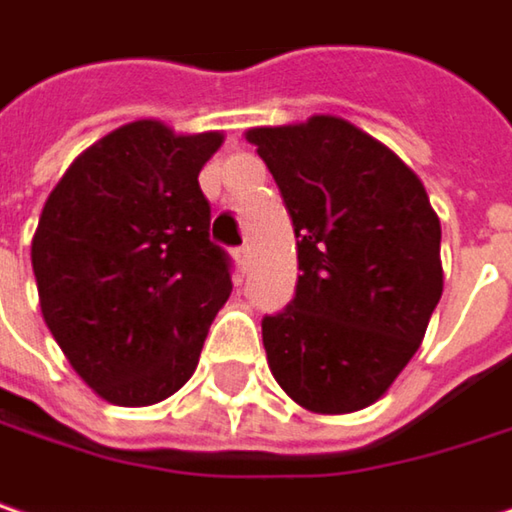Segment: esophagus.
<instances>
[{"label":"esophagus","instance_id":"34e87169","mask_svg":"<svg viewBox=\"0 0 512 512\" xmlns=\"http://www.w3.org/2000/svg\"><path fill=\"white\" fill-rule=\"evenodd\" d=\"M249 260H252L249 246H243V249H237V252H234V263H237V269H240V272H246V269H249Z\"/></svg>","mask_w":512,"mask_h":512}]
</instances>
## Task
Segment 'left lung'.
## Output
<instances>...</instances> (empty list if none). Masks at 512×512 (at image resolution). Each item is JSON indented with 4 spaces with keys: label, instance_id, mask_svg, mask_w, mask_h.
I'll return each mask as SVG.
<instances>
[{
    "label": "left lung",
    "instance_id": "8db88e82",
    "mask_svg": "<svg viewBox=\"0 0 512 512\" xmlns=\"http://www.w3.org/2000/svg\"><path fill=\"white\" fill-rule=\"evenodd\" d=\"M295 226L298 284L263 318L275 382L313 414L376 403L403 374L443 295L440 220L420 176L339 115L252 127Z\"/></svg>",
    "mask_w": 512,
    "mask_h": 512
}]
</instances>
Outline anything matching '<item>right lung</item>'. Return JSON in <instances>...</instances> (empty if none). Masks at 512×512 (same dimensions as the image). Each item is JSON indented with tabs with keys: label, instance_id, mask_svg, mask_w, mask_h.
Instances as JSON below:
<instances>
[{
	"label": "right lung",
	"instance_id": "right-lung-1",
	"mask_svg": "<svg viewBox=\"0 0 512 512\" xmlns=\"http://www.w3.org/2000/svg\"><path fill=\"white\" fill-rule=\"evenodd\" d=\"M223 138L138 118L86 147L43 205L31 240L43 321L72 371L112 406L176 394L231 295L199 191Z\"/></svg>",
	"mask_w": 512,
	"mask_h": 512
}]
</instances>
